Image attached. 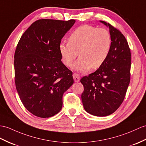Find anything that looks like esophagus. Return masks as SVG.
<instances>
[{
	"label": "esophagus",
	"instance_id": "obj_1",
	"mask_svg": "<svg viewBox=\"0 0 146 146\" xmlns=\"http://www.w3.org/2000/svg\"><path fill=\"white\" fill-rule=\"evenodd\" d=\"M73 78H74V81H75L76 82H78L80 81V76L79 74H78L77 73H74L73 74Z\"/></svg>",
	"mask_w": 146,
	"mask_h": 146
}]
</instances>
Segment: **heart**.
<instances>
[{
	"instance_id": "1",
	"label": "heart",
	"mask_w": 146,
	"mask_h": 146,
	"mask_svg": "<svg viewBox=\"0 0 146 146\" xmlns=\"http://www.w3.org/2000/svg\"><path fill=\"white\" fill-rule=\"evenodd\" d=\"M111 43V36L107 30L85 25L71 33L69 42H61L59 50L62 61L67 67L72 66L79 53L80 58L74 68L85 72L102 66L109 56Z\"/></svg>"
}]
</instances>
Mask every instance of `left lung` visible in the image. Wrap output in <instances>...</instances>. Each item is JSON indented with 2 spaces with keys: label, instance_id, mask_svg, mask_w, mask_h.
<instances>
[{
  "label": "left lung",
  "instance_id": "8db88e82",
  "mask_svg": "<svg viewBox=\"0 0 146 146\" xmlns=\"http://www.w3.org/2000/svg\"><path fill=\"white\" fill-rule=\"evenodd\" d=\"M111 48L102 66L80 79L84 90L81 95L85 111L97 116L112 114L121 105L130 82L131 51L124 35L110 23Z\"/></svg>",
  "mask_w": 146,
  "mask_h": 146
}]
</instances>
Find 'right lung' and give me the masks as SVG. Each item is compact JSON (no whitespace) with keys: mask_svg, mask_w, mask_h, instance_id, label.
<instances>
[{"mask_svg":"<svg viewBox=\"0 0 146 146\" xmlns=\"http://www.w3.org/2000/svg\"><path fill=\"white\" fill-rule=\"evenodd\" d=\"M38 20L25 31L14 56L15 85L24 106L32 114L49 118L62 106V96L74 84L72 72L61 61L59 47L74 24Z\"/></svg>","mask_w":146,"mask_h":146,"instance_id":"right-lung-1","label":"right lung"}]
</instances>
